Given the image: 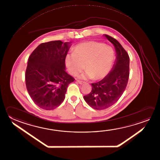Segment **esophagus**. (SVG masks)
I'll return each instance as SVG.
<instances>
[{"mask_svg": "<svg viewBox=\"0 0 160 160\" xmlns=\"http://www.w3.org/2000/svg\"><path fill=\"white\" fill-rule=\"evenodd\" d=\"M77 82H78V83H79L80 84H83V83H85V82L82 81H79V80H77Z\"/></svg>", "mask_w": 160, "mask_h": 160, "instance_id": "obj_1", "label": "esophagus"}]
</instances>
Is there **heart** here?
<instances>
[{
    "mask_svg": "<svg viewBox=\"0 0 160 160\" xmlns=\"http://www.w3.org/2000/svg\"><path fill=\"white\" fill-rule=\"evenodd\" d=\"M114 58V52L111 46L95 41L77 44L72 54L65 58V64L72 75L76 76L84 69L87 72L82 78L94 79L104 78L109 73Z\"/></svg>",
    "mask_w": 160,
    "mask_h": 160,
    "instance_id": "obj_1",
    "label": "heart"
}]
</instances>
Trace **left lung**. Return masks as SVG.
Returning <instances> with one entry per match:
<instances>
[{"label": "left lung", "instance_id": "8db88e82", "mask_svg": "<svg viewBox=\"0 0 160 160\" xmlns=\"http://www.w3.org/2000/svg\"><path fill=\"white\" fill-rule=\"evenodd\" d=\"M104 35L115 47L116 58L107 76L100 81L91 83L90 93L83 97L88 105L96 110H103L115 104L125 91L129 77L130 58L128 53L116 39Z\"/></svg>", "mask_w": 160, "mask_h": 160}]
</instances>
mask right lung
Here are the masks:
<instances>
[{
	"label": "right lung",
	"instance_id": "add662e5",
	"mask_svg": "<svg viewBox=\"0 0 160 160\" xmlns=\"http://www.w3.org/2000/svg\"><path fill=\"white\" fill-rule=\"evenodd\" d=\"M71 42L50 41L39 44L29 56L25 73L26 88L39 107L52 110L65 98L74 79L65 72V58Z\"/></svg>",
	"mask_w": 160,
	"mask_h": 160
}]
</instances>
